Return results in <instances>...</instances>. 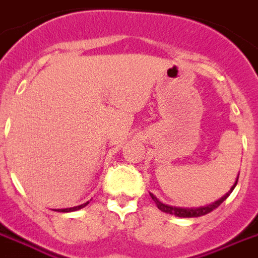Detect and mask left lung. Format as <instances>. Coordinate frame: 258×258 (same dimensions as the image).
Instances as JSON below:
<instances>
[{
	"label": "left lung",
	"instance_id": "left-lung-1",
	"mask_svg": "<svg viewBox=\"0 0 258 258\" xmlns=\"http://www.w3.org/2000/svg\"><path fill=\"white\" fill-rule=\"evenodd\" d=\"M237 182H238V177H237V181H235V184L231 186V189H230L229 192H227V194L223 196V198H221L219 200H216V202H214L212 204L204 206V207H198V208L172 207V206H168V204L161 203L160 200L157 199V198H155L153 194H150V196H151V199L154 200L155 206L160 208L162 212H166V214H172V215H174V216H180V218H198V216L206 215V214H208V212H211L212 210H215V208L219 207V206H221V204L223 203V202H225L227 198H229L230 194L233 192V189L235 188V185H237Z\"/></svg>",
	"mask_w": 258,
	"mask_h": 258
}]
</instances>
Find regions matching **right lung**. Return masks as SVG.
Masks as SVG:
<instances>
[{"label": "right lung", "instance_id": "add662e5", "mask_svg": "<svg viewBox=\"0 0 258 258\" xmlns=\"http://www.w3.org/2000/svg\"><path fill=\"white\" fill-rule=\"evenodd\" d=\"M89 204V202L85 204H81V206H77V207H72V208H63V210H58L59 212H70V211H77V210H80V208H84L85 206H88Z\"/></svg>", "mask_w": 258, "mask_h": 258}]
</instances>
